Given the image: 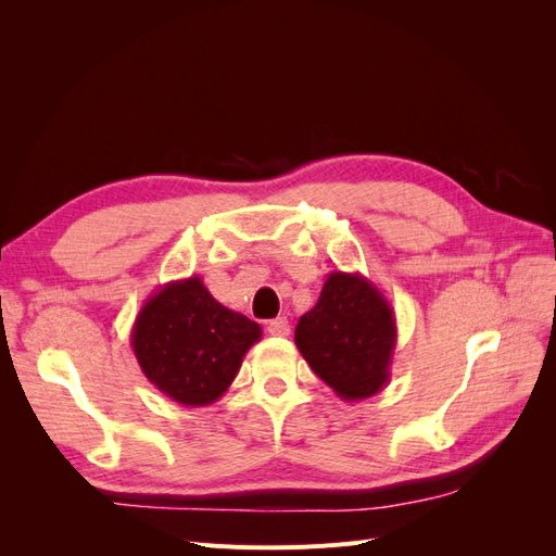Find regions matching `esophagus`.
Returning <instances> with one entry per match:
<instances>
[{"mask_svg":"<svg viewBox=\"0 0 556 556\" xmlns=\"http://www.w3.org/2000/svg\"><path fill=\"white\" fill-rule=\"evenodd\" d=\"M266 331L271 336H288L290 333V323L285 317H276V319H268L266 323Z\"/></svg>","mask_w":556,"mask_h":556,"instance_id":"1","label":"esophagus"}]
</instances>
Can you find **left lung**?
<instances>
[{"label": "left lung", "mask_w": 556, "mask_h": 556, "mask_svg": "<svg viewBox=\"0 0 556 556\" xmlns=\"http://www.w3.org/2000/svg\"><path fill=\"white\" fill-rule=\"evenodd\" d=\"M294 343L343 401H362L390 382L396 317L371 280L331 271L317 304L301 315Z\"/></svg>", "instance_id": "left-lung-1"}]
</instances>
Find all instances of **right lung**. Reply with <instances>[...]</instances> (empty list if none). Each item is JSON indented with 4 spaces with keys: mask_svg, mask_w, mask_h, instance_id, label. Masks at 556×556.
<instances>
[{
    "mask_svg": "<svg viewBox=\"0 0 556 556\" xmlns=\"http://www.w3.org/2000/svg\"><path fill=\"white\" fill-rule=\"evenodd\" d=\"M262 327L223 306L204 280H172L148 296L131 327L143 376L182 406H208L237 378Z\"/></svg>",
    "mask_w": 556,
    "mask_h": 556,
    "instance_id": "add662e5",
    "label": "right lung"
}]
</instances>
